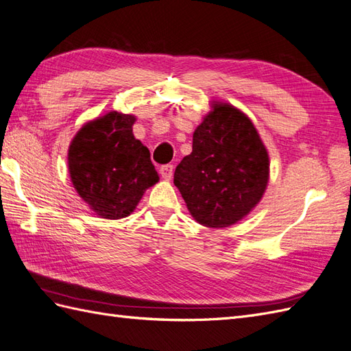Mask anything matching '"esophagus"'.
Wrapping results in <instances>:
<instances>
[{
  "label": "esophagus",
  "instance_id": "esophagus-1",
  "mask_svg": "<svg viewBox=\"0 0 351 351\" xmlns=\"http://www.w3.org/2000/svg\"><path fill=\"white\" fill-rule=\"evenodd\" d=\"M159 173L160 176H162V178L165 180H169L173 177V173H174V167L171 164H167V165H162L159 168Z\"/></svg>",
  "mask_w": 351,
  "mask_h": 351
}]
</instances>
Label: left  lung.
I'll use <instances>...</instances> for the list:
<instances>
[{
    "label": "left lung",
    "instance_id": "obj_1",
    "mask_svg": "<svg viewBox=\"0 0 351 351\" xmlns=\"http://www.w3.org/2000/svg\"><path fill=\"white\" fill-rule=\"evenodd\" d=\"M193 132L192 154L176 168L174 184L193 219L206 227L242 220L269 182V155L251 119L227 103Z\"/></svg>",
    "mask_w": 351,
    "mask_h": 351
}]
</instances>
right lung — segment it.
Returning a JSON list of instances; mask_svg holds the SVG:
<instances>
[{
    "label": "right lung",
    "instance_id": "add662e5",
    "mask_svg": "<svg viewBox=\"0 0 351 351\" xmlns=\"http://www.w3.org/2000/svg\"><path fill=\"white\" fill-rule=\"evenodd\" d=\"M136 118L124 113L85 124L69 146V174L78 195L101 219L130 215L159 177L149 149L134 138Z\"/></svg>",
    "mask_w": 351,
    "mask_h": 351
}]
</instances>
